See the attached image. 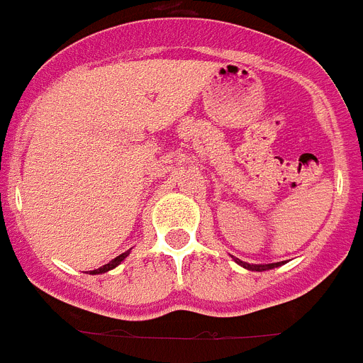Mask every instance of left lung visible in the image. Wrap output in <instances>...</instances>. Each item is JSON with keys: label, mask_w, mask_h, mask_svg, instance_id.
<instances>
[{"label": "left lung", "mask_w": 363, "mask_h": 363, "mask_svg": "<svg viewBox=\"0 0 363 363\" xmlns=\"http://www.w3.org/2000/svg\"><path fill=\"white\" fill-rule=\"evenodd\" d=\"M235 263H239V265H242V267L245 269H248V271H269V269H274V267H278V265H280V263H267V265H250V263H247V262H241V259H238V257H235Z\"/></svg>", "instance_id": "1"}]
</instances>
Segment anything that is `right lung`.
Masks as SVG:
<instances>
[{
    "label": "right lung",
    "instance_id": "add662e5",
    "mask_svg": "<svg viewBox=\"0 0 363 363\" xmlns=\"http://www.w3.org/2000/svg\"><path fill=\"white\" fill-rule=\"evenodd\" d=\"M128 254L130 252H124V254H121V256H116L115 259H111L109 263H106V265H104V267H100V269H94V271H91L92 274H101V272H107V271H111V269H115L116 265H121L122 262H124L125 259V256H128Z\"/></svg>",
    "mask_w": 363,
    "mask_h": 363
}]
</instances>
